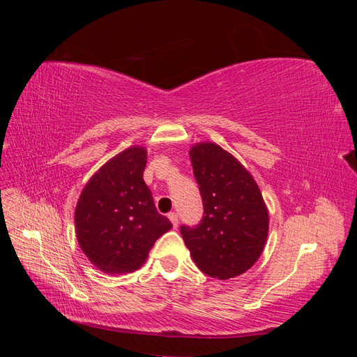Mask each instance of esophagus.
<instances>
[{
  "instance_id": "obj_1",
  "label": "esophagus",
  "mask_w": 357,
  "mask_h": 357,
  "mask_svg": "<svg viewBox=\"0 0 357 357\" xmlns=\"http://www.w3.org/2000/svg\"><path fill=\"white\" fill-rule=\"evenodd\" d=\"M168 219L171 220L172 226H174V228H177V226H178V215L176 213H169L168 214Z\"/></svg>"
}]
</instances>
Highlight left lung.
Returning <instances> with one entry per match:
<instances>
[{"instance_id":"left-lung-1","label":"left lung","mask_w":357,"mask_h":357,"mask_svg":"<svg viewBox=\"0 0 357 357\" xmlns=\"http://www.w3.org/2000/svg\"><path fill=\"white\" fill-rule=\"evenodd\" d=\"M193 176L204 215L198 225L180 226L193 262L210 277L226 280L245 273L261 256L268 236V210L256 181L220 146L190 149Z\"/></svg>"}]
</instances>
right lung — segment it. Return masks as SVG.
<instances>
[{
  "instance_id": "add662e5",
  "label": "right lung",
  "mask_w": 357,
  "mask_h": 357,
  "mask_svg": "<svg viewBox=\"0 0 357 357\" xmlns=\"http://www.w3.org/2000/svg\"><path fill=\"white\" fill-rule=\"evenodd\" d=\"M147 152L129 147L95 172L75 207V234L83 253L107 274L132 273L172 225L158 213L144 183Z\"/></svg>"
}]
</instances>
